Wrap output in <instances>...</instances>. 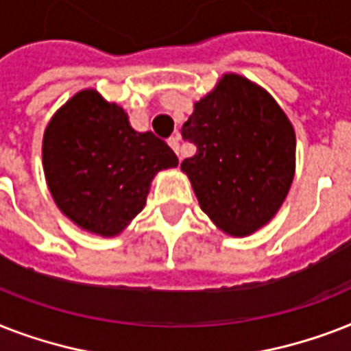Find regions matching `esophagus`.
<instances>
[{
    "label": "esophagus",
    "mask_w": 351,
    "mask_h": 351,
    "mask_svg": "<svg viewBox=\"0 0 351 351\" xmlns=\"http://www.w3.org/2000/svg\"><path fill=\"white\" fill-rule=\"evenodd\" d=\"M169 145H171V149H173V151H175L178 156H180V143H178V136L169 138Z\"/></svg>",
    "instance_id": "obj_1"
}]
</instances>
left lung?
I'll return each mask as SVG.
<instances>
[{"label":"left lung","instance_id":"obj_1","mask_svg":"<svg viewBox=\"0 0 351 351\" xmlns=\"http://www.w3.org/2000/svg\"><path fill=\"white\" fill-rule=\"evenodd\" d=\"M182 136L197 154L182 162L204 213L231 237H247L277 215L295 176V129L275 98L228 73L195 101Z\"/></svg>","mask_w":351,"mask_h":351}]
</instances>
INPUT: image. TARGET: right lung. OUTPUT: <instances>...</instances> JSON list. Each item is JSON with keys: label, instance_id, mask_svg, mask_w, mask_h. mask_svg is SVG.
I'll list each match as a JSON object with an SVG mask.
<instances>
[{"label": "right lung", "instance_id": "right-lung-1", "mask_svg": "<svg viewBox=\"0 0 351 351\" xmlns=\"http://www.w3.org/2000/svg\"><path fill=\"white\" fill-rule=\"evenodd\" d=\"M43 173L58 209L80 230L117 237L145 206L160 171L178 165L173 149L138 132L96 89L69 98L43 132Z\"/></svg>", "mask_w": 351, "mask_h": 351}]
</instances>
